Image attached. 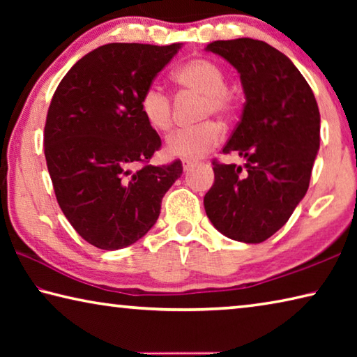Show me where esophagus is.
<instances>
[{
    "label": "esophagus",
    "mask_w": 357,
    "mask_h": 357,
    "mask_svg": "<svg viewBox=\"0 0 357 357\" xmlns=\"http://www.w3.org/2000/svg\"><path fill=\"white\" fill-rule=\"evenodd\" d=\"M192 167H193V162H192V160H183V168H184V172H189Z\"/></svg>",
    "instance_id": "34e87169"
}]
</instances>
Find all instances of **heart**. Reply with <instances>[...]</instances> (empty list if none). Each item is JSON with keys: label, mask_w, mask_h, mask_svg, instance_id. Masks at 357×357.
I'll use <instances>...</instances> for the list:
<instances>
[{"label": "heart", "mask_w": 357, "mask_h": 357, "mask_svg": "<svg viewBox=\"0 0 357 357\" xmlns=\"http://www.w3.org/2000/svg\"><path fill=\"white\" fill-rule=\"evenodd\" d=\"M174 80L192 93L204 96L203 118L211 114L227 116L231 110V96L227 91V75L211 59H193L174 72ZM140 110L151 128L167 132L172 128V98L159 83H151L140 99ZM220 142V129L214 123L183 128L168 135L165 151L176 159H198Z\"/></svg>", "instance_id": "b5f03b06"}]
</instances>
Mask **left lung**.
Returning a JSON list of instances; mask_svg holds the SVG:
<instances>
[{
  "instance_id": "1",
  "label": "left lung",
  "mask_w": 357,
  "mask_h": 357,
  "mask_svg": "<svg viewBox=\"0 0 357 357\" xmlns=\"http://www.w3.org/2000/svg\"><path fill=\"white\" fill-rule=\"evenodd\" d=\"M204 50L238 70L245 96L223 148L244 157V168L213 162L204 209L223 236L263 243L285 225L309 189L319 149L318 104L291 59L263 40H215Z\"/></svg>"
}]
</instances>
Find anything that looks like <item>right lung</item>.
<instances>
[{"label": "right lung", "mask_w": 357, "mask_h": 357, "mask_svg": "<svg viewBox=\"0 0 357 357\" xmlns=\"http://www.w3.org/2000/svg\"><path fill=\"white\" fill-rule=\"evenodd\" d=\"M183 44H107L72 66L47 113V168L59 208L80 236L102 250L142 239L183 164L143 165L160 137L140 110L144 89Z\"/></svg>", "instance_id": "obj_1"}]
</instances>
